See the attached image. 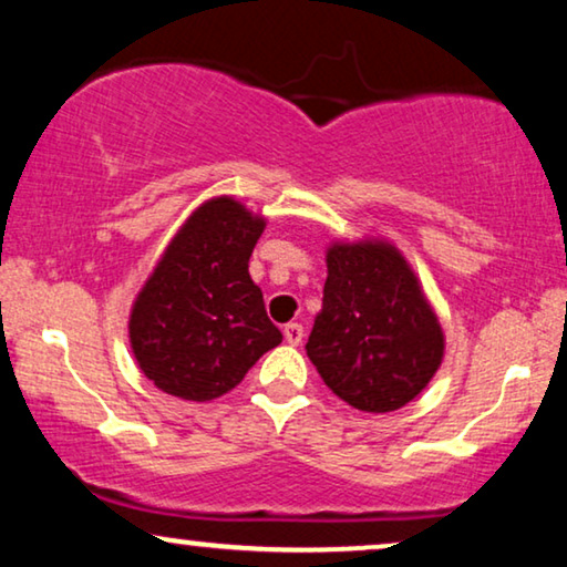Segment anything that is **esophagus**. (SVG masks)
<instances>
[{
  "instance_id": "esophagus-1",
  "label": "esophagus",
  "mask_w": 567,
  "mask_h": 567,
  "mask_svg": "<svg viewBox=\"0 0 567 567\" xmlns=\"http://www.w3.org/2000/svg\"><path fill=\"white\" fill-rule=\"evenodd\" d=\"M284 338H286V343H289V346H299L301 340H305V328H301L299 322H289L284 328Z\"/></svg>"
}]
</instances>
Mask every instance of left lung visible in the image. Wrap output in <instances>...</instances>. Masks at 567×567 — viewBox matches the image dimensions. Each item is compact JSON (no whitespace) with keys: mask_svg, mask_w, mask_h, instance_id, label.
I'll use <instances>...</instances> for the list:
<instances>
[{"mask_svg":"<svg viewBox=\"0 0 567 567\" xmlns=\"http://www.w3.org/2000/svg\"><path fill=\"white\" fill-rule=\"evenodd\" d=\"M322 312L307 355L322 382L363 413H392L425 390L444 330L402 252L382 239L332 243Z\"/></svg>","mask_w":567,"mask_h":567,"instance_id":"8db88e82","label":"left lung"}]
</instances>
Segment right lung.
Wrapping results in <instances>:
<instances>
[{"instance_id": "1", "label": "right lung", "mask_w": 567, "mask_h": 567, "mask_svg": "<svg viewBox=\"0 0 567 567\" xmlns=\"http://www.w3.org/2000/svg\"><path fill=\"white\" fill-rule=\"evenodd\" d=\"M262 229V216L219 196L169 239L128 320L131 351L157 390L193 402L221 398L284 340L247 270Z\"/></svg>"}]
</instances>
